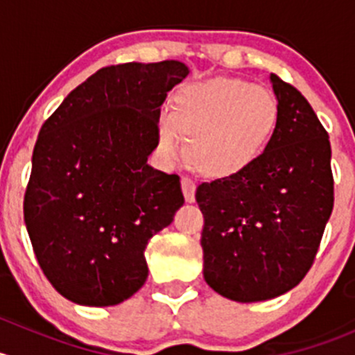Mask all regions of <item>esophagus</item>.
Segmentation results:
<instances>
[{
  "label": "esophagus",
  "mask_w": 355,
  "mask_h": 355,
  "mask_svg": "<svg viewBox=\"0 0 355 355\" xmlns=\"http://www.w3.org/2000/svg\"><path fill=\"white\" fill-rule=\"evenodd\" d=\"M182 189H184V196L187 202H192L196 199V182L191 177L184 175L182 177Z\"/></svg>",
  "instance_id": "esophagus-1"
}]
</instances>
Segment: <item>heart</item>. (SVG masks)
Listing matches in <instances>:
<instances>
[{
	"mask_svg": "<svg viewBox=\"0 0 355 355\" xmlns=\"http://www.w3.org/2000/svg\"><path fill=\"white\" fill-rule=\"evenodd\" d=\"M278 103L268 89L218 77L187 85L175 108L157 113V149L168 161L187 156L206 173L230 177L256 163L278 127Z\"/></svg>",
	"mask_w": 355,
	"mask_h": 355,
	"instance_id": "1",
	"label": "heart"
}]
</instances>
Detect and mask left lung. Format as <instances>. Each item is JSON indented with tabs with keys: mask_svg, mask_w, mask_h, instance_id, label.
Returning <instances> with one entry per match:
<instances>
[{
	"mask_svg": "<svg viewBox=\"0 0 355 355\" xmlns=\"http://www.w3.org/2000/svg\"><path fill=\"white\" fill-rule=\"evenodd\" d=\"M278 127L241 173L204 182V280L237 302L292 290L311 270L333 209L331 146L307 99L271 73Z\"/></svg>",
	"mask_w": 355,
	"mask_h": 355,
	"instance_id": "1",
	"label": "left lung"
}]
</instances>
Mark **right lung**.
I'll return each mask as SVG.
<instances>
[{"label":"right lung","mask_w":355,"mask_h":355,"mask_svg":"<svg viewBox=\"0 0 355 355\" xmlns=\"http://www.w3.org/2000/svg\"><path fill=\"white\" fill-rule=\"evenodd\" d=\"M189 68L175 60L105 67L42 123L24 220L56 292L114 306L148 278L149 239L184 204L180 177L155 170L157 113Z\"/></svg>","instance_id":"right-lung-1"}]
</instances>
